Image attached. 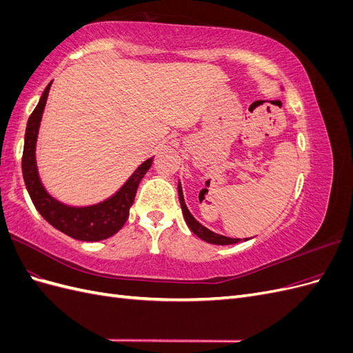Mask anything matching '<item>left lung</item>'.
Masks as SVG:
<instances>
[{"instance_id":"1","label":"left lung","mask_w":353,"mask_h":353,"mask_svg":"<svg viewBox=\"0 0 353 353\" xmlns=\"http://www.w3.org/2000/svg\"><path fill=\"white\" fill-rule=\"evenodd\" d=\"M178 194H179V203H181V209H183V213H184V218H185V222L188 228L193 231L197 237H200L201 240H205L208 243H212V244H221V245H225V244H236L240 241V239H230V237H225V236H221V234H216L210 230H208L206 227H203L200 222H197L194 219V216L191 215L190 210L187 209L185 206V201H184V196H183V188H181V184H178ZM248 240V239H244Z\"/></svg>"}]
</instances>
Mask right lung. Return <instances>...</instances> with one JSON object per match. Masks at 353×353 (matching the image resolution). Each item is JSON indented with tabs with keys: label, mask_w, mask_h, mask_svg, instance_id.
Instances as JSON below:
<instances>
[{
	"label": "right lung",
	"mask_w": 353,
	"mask_h": 353,
	"mask_svg": "<svg viewBox=\"0 0 353 353\" xmlns=\"http://www.w3.org/2000/svg\"><path fill=\"white\" fill-rule=\"evenodd\" d=\"M51 83L52 82L47 85L38 105L28 119L22 156V170L28 193L41 216L56 230L81 241L105 240L114 236L125 225L128 216H130V209L134 203L137 188L147 170L150 169L153 157L145 160L113 197L99 203V205L88 208H69L52 199L41 184L35 162V144L39 122L46 108Z\"/></svg>",
	"instance_id": "1"
}]
</instances>
